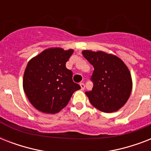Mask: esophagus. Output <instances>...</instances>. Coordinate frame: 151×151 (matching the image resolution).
Wrapping results in <instances>:
<instances>
[{"instance_id": "1", "label": "esophagus", "mask_w": 151, "mask_h": 151, "mask_svg": "<svg viewBox=\"0 0 151 151\" xmlns=\"http://www.w3.org/2000/svg\"><path fill=\"white\" fill-rule=\"evenodd\" d=\"M80 86H81V89L85 90V84H84V83H80Z\"/></svg>"}]
</instances>
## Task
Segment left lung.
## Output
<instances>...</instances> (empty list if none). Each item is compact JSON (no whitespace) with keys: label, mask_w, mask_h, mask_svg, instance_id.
Listing matches in <instances>:
<instances>
[{"label":"left lung","mask_w":151,"mask_h":151,"mask_svg":"<svg viewBox=\"0 0 151 151\" xmlns=\"http://www.w3.org/2000/svg\"><path fill=\"white\" fill-rule=\"evenodd\" d=\"M82 54L92 64V91L86 92L92 105L105 113L117 111L125 104L132 88L131 73L122 59L104 52L84 50Z\"/></svg>","instance_id":"obj_1"}]
</instances>
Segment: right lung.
Wrapping results in <instances>:
<instances>
[{
    "instance_id": "obj_1",
    "label": "right lung",
    "mask_w": 151,
    "mask_h": 151,
    "mask_svg": "<svg viewBox=\"0 0 151 151\" xmlns=\"http://www.w3.org/2000/svg\"><path fill=\"white\" fill-rule=\"evenodd\" d=\"M73 50L51 48L29 61L23 75V89L39 111L55 114L63 109L81 86L73 81V72L66 67Z\"/></svg>"
}]
</instances>
